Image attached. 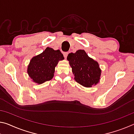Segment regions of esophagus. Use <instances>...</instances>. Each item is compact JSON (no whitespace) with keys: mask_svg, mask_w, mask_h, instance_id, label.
<instances>
[{"mask_svg":"<svg viewBox=\"0 0 134 134\" xmlns=\"http://www.w3.org/2000/svg\"><path fill=\"white\" fill-rule=\"evenodd\" d=\"M68 53L67 52H65V53H63V55H64V57H65V58H67V55H68Z\"/></svg>","mask_w":134,"mask_h":134,"instance_id":"esophagus-1","label":"esophagus"}]
</instances>
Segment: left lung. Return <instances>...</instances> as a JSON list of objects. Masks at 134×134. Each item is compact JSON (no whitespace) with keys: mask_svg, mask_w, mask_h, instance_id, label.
Segmentation results:
<instances>
[{"mask_svg":"<svg viewBox=\"0 0 134 134\" xmlns=\"http://www.w3.org/2000/svg\"><path fill=\"white\" fill-rule=\"evenodd\" d=\"M72 69L74 80L85 87H91L99 83L102 70L96 61L89 57L85 50L70 53L67 57Z\"/></svg>","mask_w":134,"mask_h":134,"instance_id":"obj_1","label":"left lung"}]
</instances>
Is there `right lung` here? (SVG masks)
Wrapping results in <instances>:
<instances>
[{"instance_id": "right-lung-1", "label": "right lung", "mask_w": 134, "mask_h": 134, "mask_svg": "<svg viewBox=\"0 0 134 134\" xmlns=\"http://www.w3.org/2000/svg\"><path fill=\"white\" fill-rule=\"evenodd\" d=\"M64 59L59 49L47 47L42 53L32 58L27 72L34 83L41 85L53 78L55 67L59 61Z\"/></svg>"}]
</instances>
